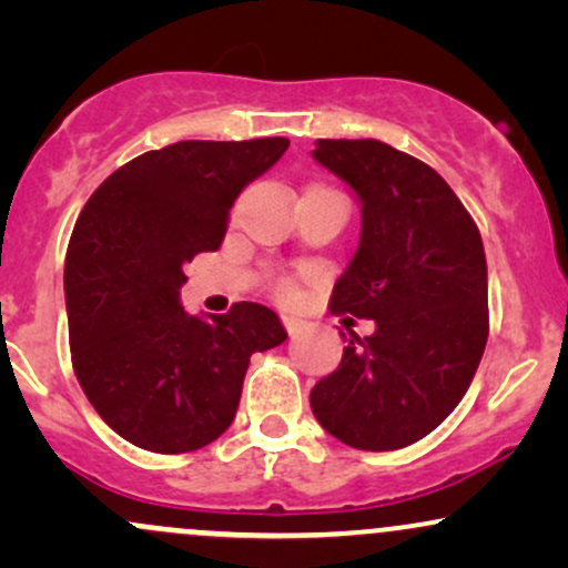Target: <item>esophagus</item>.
<instances>
[{
    "label": "esophagus",
    "mask_w": 568,
    "mask_h": 568,
    "mask_svg": "<svg viewBox=\"0 0 568 568\" xmlns=\"http://www.w3.org/2000/svg\"><path fill=\"white\" fill-rule=\"evenodd\" d=\"M283 325H285V331H288V334L293 336V334H298V331H302L304 321H302V317L288 315V312H283Z\"/></svg>",
    "instance_id": "34e87169"
}]
</instances>
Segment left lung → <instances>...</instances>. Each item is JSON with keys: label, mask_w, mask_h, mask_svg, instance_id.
Returning <instances> with one entry per match:
<instances>
[{"label": "left lung", "mask_w": 568, "mask_h": 568, "mask_svg": "<svg viewBox=\"0 0 568 568\" xmlns=\"http://www.w3.org/2000/svg\"><path fill=\"white\" fill-rule=\"evenodd\" d=\"M312 158L355 192L363 219L331 310L368 317L376 331H349L310 406L347 446L395 452L433 433L478 371L488 338L484 240L452 186L389 143L321 139Z\"/></svg>", "instance_id": "8db88e82"}]
</instances>
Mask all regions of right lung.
<instances>
[{"mask_svg":"<svg viewBox=\"0 0 568 568\" xmlns=\"http://www.w3.org/2000/svg\"><path fill=\"white\" fill-rule=\"evenodd\" d=\"M288 139L179 141L114 171L82 207L67 253L69 344L84 395L116 435L197 452L232 425L253 352L283 344L270 306H181L184 264L216 251L240 192Z\"/></svg>","mask_w":568,"mask_h":568,"instance_id":"add662e5","label":"right lung"}]
</instances>
